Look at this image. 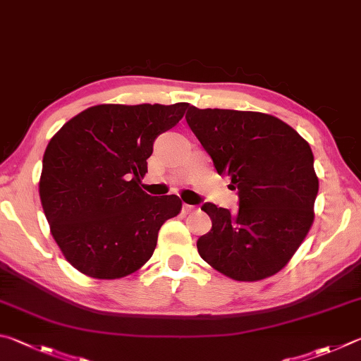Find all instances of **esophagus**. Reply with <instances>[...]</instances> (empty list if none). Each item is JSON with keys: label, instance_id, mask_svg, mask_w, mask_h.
<instances>
[{"label": "esophagus", "instance_id": "1", "mask_svg": "<svg viewBox=\"0 0 361 361\" xmlns=\"http://www.w3.org/2000/svg\"><path fill=\"white\" fill-rule=\"evenodd\" d=\"M195 209H197V207L192 206V204H184V206H182V211H184V214H190Z\"/></svg>", "mask_w": 361, "mask_h": 361}]
</instances>
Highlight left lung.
<instances>
[{"instance_id":"8db88e82","label":"left lung","mask_w":361,"mask_h":361,"mask_svg":"<svg viewBox=\"0 0 361 361\" xmlns=\"http://www.w3.org/2000/svg\"><path fill=\"white\" fill-rule=\"evenodd\" d=\"M185 118L239 197L236 212L212 203L201 207L212 220L197 243L201 258L235 281L279 273L314 222L319 177L307 141L263 112L190 106Z\"/></svg>"}]
</instances>
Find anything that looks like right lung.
I'll return each mask as SVG.
<instances>
[{
    "label": "right lung",
    "mask_w": 361,
    "mask_h": 361,
    "mask_svg": "<svg viewBox=\"0 0 361 361\" xmlns=\"http://www.w3.org/2000/svg\"><path fill=\"white\" fill-rule=\"evenodd\" d=\"M187 103L98 104L50 139L39 197L61 254L82 274L120 279L145 264L161 225L176 217V195L141 188L158 135L184 117Z\"/></svg>",
    "instance_id": "add662e5"
}]
</instances>
